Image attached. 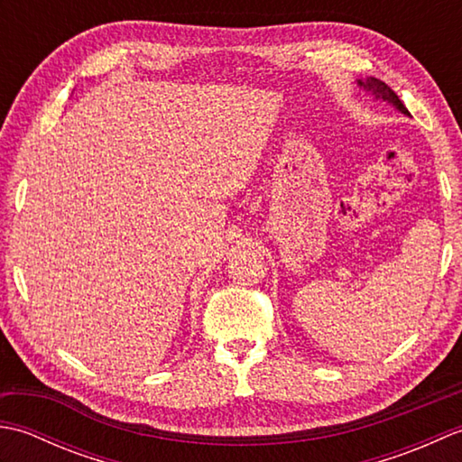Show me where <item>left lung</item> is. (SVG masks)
I'll return each instance as SVG.
<instances>
[{
    "instance_id": "obj_1",
    "label": "left lung",
    "mask_w": 462,
    "mask_h": 462,
    "mask_svg": "<svg viewBox=\"0 0 462 462\" xmlns=\"http://www.w3.org/2000/svg\"><path fill=\"white\" fill-rule=\"evenodd\" d=\"M357 85L361 87V89H365V91H369L373 97H375V99H383V101H387V103H391L395 106L397 111H401L403 115H409V111H407V106L401 103V99L397 97V93L391 89L389 85H385L383 81H379V79H375V77H367L365 81L363 79H359L357 81Z\"/></svg>"
}]
</instances>
